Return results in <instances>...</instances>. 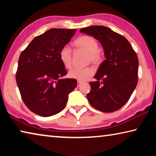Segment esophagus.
I'll return each mask as SVG.
<instances>
[{
	"label": "esophagus",
	"mask_w": 156,
	"mask_h": 156,
	"mask_svg": "<svg viewBox=\"0 0 156 156\" xmlns=\"http://www.w3.org/2000/svg\"><path fill=\"white\" fill-rule=\"evenodd\" d=\"M81 84H82V82L78 80V82H77V86H78V87H80V86L81 85Z\"/></svg>",
	"instance_id": "1"
}]
</instances>
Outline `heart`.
Returning <instances> with one entry per match:
<instances>
[{
  "label": "heart",
  "mask_w": 156,
  "mask_h": 156,
  "mask_svg": "<svg viewBox=\"0 0 156 156\" xmlns=\"http://www.w3.org/2000/svg\"><path fill=\"white\" fill-rule=\"evenodd\" d=\"M73 44L78 48L83 49L88 53V60L94 65H99L102 62V55L98 51L99 45L94 38L89 36H83L73 42ZM60 62L65 68H70L72 66V51L67 46L62 47L59 52ZM94 71L91 67L73 68L69 72L71 78L79 81L87 80L94 74Z\"/></svg>",
  "instance_id": "1"
}]
</instances>
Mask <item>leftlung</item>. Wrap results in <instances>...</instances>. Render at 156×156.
Listing matches in <instances>:
<instances>
[{"mask_svg": "<svg viewBox=\"0 0 156 156\" xmlns=\"http://www.w3.org/2000/svg\"><path fill=\"white\" fill-rule=\"evenodd\" d=\"M80 32L94 36L101 43L106 58L89 83L87 98L92 107L102 112H113L125 105L138 83V59L123 36L109 28L94 25Z\"/></svg>", "mask_w": 156, "mask_h": 156, "instance_id": "left-lung-1", "label": "left lung"}]
</instances>
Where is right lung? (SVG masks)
<instances>
[{
    "label": "right lung",
    "instance_id": "obj_1",
    "mask_svg": "<svg viewBox=\"0 0 156 156\" xmlns=\"http://www.w3.org/2000/svg\"><path fill=\"white\" fill-rule=\"evenodd\" d=\"M76 30L52 28L34 38L21 52L16 79L22 99L31 112L49 117L64 109L76 87V79L62 78L67 70L59 52Z\"/></svg>",
    "mask_w": 156,
    "mask_h": 156
}]
</instances>
